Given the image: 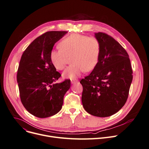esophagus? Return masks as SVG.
<instances>
[{"mask_svg": "<svg viewBox=\"0 0 149 149\" xmlns=\"http://www.w3.org/2000/svg\"><path fill=\"white\" fill-rule=\"evenodd\" d=\"M71 82L72 84H75L77 83H78V80H77V79H71Z\"/></svg>", "mask_w": 149, "mask_h": 149, "instance_id": "1", "label": "esophagus"}]
</instances>
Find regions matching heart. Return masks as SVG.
<instances>
[{
	"instance_id": "1",
	"label": "heart",
	"mask_w": 149,
	"mask_h": 149,
	"mask_svg": "<svg viewBox=\"0 0 149 149\" xmlns=\"http://www.w3.org/2000/svg\"><path fill=\"white\" fill-rule=\"evenodd\" d=\"M59 47L60 49L52 50L50 53L51 62L56 69L62 70L67 57L72 56L73 65L63 71L62 75L65 78L76 79L84 70L86 72L93 70L98 63L100 44L96 37L72 34L63 39Z\"/></svg>"
}]
</instances>
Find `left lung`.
<instances>
[{
	"instance_id": "8db88e82",
	"label": "left lung",
	"mask_w": 149,
	"mask_h": 149,
	"mask_svg": "<svg viewBox=\"0 0 149 149\" xmlns=\"http://www.w3.org/2000/svg\"><path fill=\"white\" fill-rule=\"evenodd\" d=\"M100 44L98 63L90 74L81 80L82 103L91 115L110 116L125 104L132 80L129 56L118 42L105 33H96Z\"/></svg>"
}]
</instances>
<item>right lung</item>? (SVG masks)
I'll return each mask as SVG.
<instances>
[{
	"instance_id": "obj_1",
	"label": "right lung",
	"mask_w": 149,
	"mask_h": 149,
	"mask_svg": "<svg viewBox=\"0 0 149 149\" xmlns=\"http://www.w3.org/2000/svg\"><path fill=\"white\" fill-rule=\"evenodd\" d=\"M67 31H48L36 38L24 52L17 72L21 102L29 113L45 118L58 113L71 81L55 83L61 76L51 62L50 53Z\"/></svg>"
}]
</instances>
